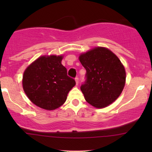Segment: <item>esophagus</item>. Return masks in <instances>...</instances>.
I'll return each mask as SVG.
<instances>
[{
    "instance_id": "1",
    "label": "esophagus",
    "mask_w": 152,
    "mask_h": 152,
    "mask_svg": "<svg viewBox=\"0 0 152 152\" xmlns=\"http://www.w3.org/2000/svg\"><path fill=\"white\" fill-rule=\"evenodd\" d=\"M75 81H76V85H78V77H76V78H75Z\"/></svg>"
}]
</instances>
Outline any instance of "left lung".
Masks as SVG:
<instances>
[{
    "label": "left lung",
    "instance_id": "left-lung-1",
    "mask_svg": "<svg viewBox=\"0 0 152 152\" xmlns=\"http://www.w3.org/2000/svg\"><path fill=\"white\" fill-rule=\"evenodd\" d=\"M79 60L86 71L81 86L86 102L99 109L114 102L126 81L124 67L118 57L107 48L97 47L81 54Z\"/></svg>",
    "mask_w": 152,
    "mask_h": 152
}]
</instances>
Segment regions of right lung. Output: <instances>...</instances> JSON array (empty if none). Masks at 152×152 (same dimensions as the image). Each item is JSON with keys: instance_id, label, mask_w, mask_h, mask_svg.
Returning <instances> with one entry per match:
<instances>
[{"instance_id": "obj_1", "label": "right lung", "mask_w": 152, "mask_h": 152, "mask_svg": "<svg viewBox=\"0 0 152 152\" xmlns=\"http://www.w3.org/2000/svg\"><path fill=\"white\" fill-rule=\"evenodd\" d=\"M61 56H41L31 64L23 76V87L35 105L46 110L60 107L76 85L61 64Z\"/></svg>"}]
</instances>
